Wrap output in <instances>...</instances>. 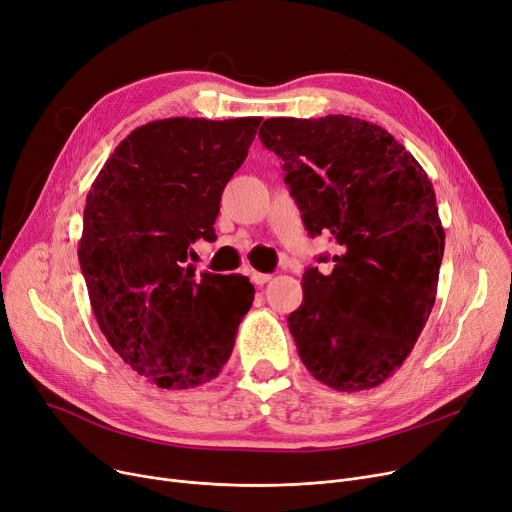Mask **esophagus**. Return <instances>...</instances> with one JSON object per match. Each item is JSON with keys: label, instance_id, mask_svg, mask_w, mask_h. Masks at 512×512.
Listing matches in <instances>:
<instances>
[{"label": "esophagus", "instance_id": "1", "mask_svg": "<svg viewBox=\"0 0 512 512\" xmlns=\"http://www.w3.org/2000/svg\"><path fill=\"white\" fill-rule=\"evenodd\" d=\"M251 280H253V284H257V286H263V284H267L272 280V276L270 274H261V272H255V270H251Z\"/></svg>", "mask_w": 512, "mask_h": 512}]
</instances>
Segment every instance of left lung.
<instances>
[{
  "instance_id": "8db88e82",
  "label": "left lung",
  "mask_w": 512,
  "mask_h": 512,
  "mask_svg": "<svg viewBox=\"0 0 512 512\" xmlns=\"http://www.w3.org/2000/svg\"><path fill=\"white\" fill-rule=\"evenodd\" d=\"M259 139L282 159L309 234L338 245L328 276L307 267L303 303L288 315L299 357L338 392L380 386L436 303L444 228L434 186L388 130L359 118H270Z\"/></svg>"
}]
</instances>
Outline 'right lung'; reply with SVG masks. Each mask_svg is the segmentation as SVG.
<instances>
[{
    "instance_id": "add662e5",
    "label": "right lung",
    "mask_w": 512,
    "mask_h": 512,
    "mask_svg": "<svg viewBox=\"0 0 512 512\" xmlns=\"http://www.w3.org/2000/svg\"><path fill=\"white\" fill-rule=\"evenodd\" d=\"M261 118H166L134 128L87 195L78 261L107 342L168 390L218 378L253 305L247 276L184 265L215 240L224 186L247 159Z\"/></svg>"
}]
</instances>
